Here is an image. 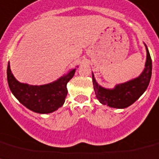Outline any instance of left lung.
I'll list each match as a JSON object with an SVG mask.
<instances>
[{"instance_id": "left-lung-1", "label": "left lung", "mask_w": 159, "mask_h": 159, "mask_svg": "<svg viewBox=\"0 0 159 159\" xmlns=\"http://www.w3.org/2000/svg\"><path fill=\"white\" fill-rule=\"evenodd\" d=\"M147 60L144 71L132 80L120 84L113 89H107L98 84L92 75L93 84L96 97L102 104L115 108H125L130 106L144 93L148 86L152 75V60L146 47Z\"/></svg>"}]
</instances>
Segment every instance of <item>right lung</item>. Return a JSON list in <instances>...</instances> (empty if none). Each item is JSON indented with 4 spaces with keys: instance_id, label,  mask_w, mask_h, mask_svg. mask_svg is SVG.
I'll return each mask as SVG.
<instances>
[{
    "instance_id": "add662e5",
    "label": "right lung",
    "mask_w": 159,
    "mask_h": 159,
    "mask_svg": "<svg viewBox=\"0 0 159 159\" xmlns=\"http://www.w3.org/2000/svg\"><path fill=\"white\" fill-rule=\"evenodd\" d=\"M75 72V69L72 70L58 80L45 85H29L16 80L8 63L7 81L12 93L24 106L38 113H50L57 110L65 102L66 84Z\"/></svg>"
}]
</instances>
